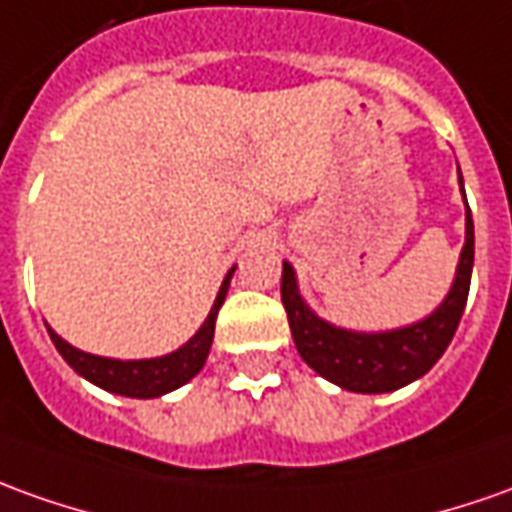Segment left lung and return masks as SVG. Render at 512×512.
Instances as JSON below:
<instances>
[{
  "label": "left lung",
  "mask_w": 512,
  "mask_h": 512,
  "mask_svg": "<svg viewBox=\"0 0 512 512\" xmlns=\"http://www.w3.org/2000/svg\"><path fill=\"white\" fill-rule=\"evenodd\" d=\"M460 186H463V175H460ZM471 267H474V220L471 211H465V245L457 262L454 284L443 303L432 315L412 326L368 334V331L340 329L317 317L298 292L292 264L284 262L281 301L287 309L295 348L309 368L343 390L351 393L398 390L421 379L449 348L468 301Z\"/></svg>",
  "instance_id": "left-lung-1"
}]
</instances>
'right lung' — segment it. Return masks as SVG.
I'll use <instances>...</instances> for the list:
<instances>
[{"label":"right lung","instance_id":"obj_1","mask_svg":"<svg viewBox=\"0 0 512 512\" xmlns=\"http://www.w3.org/2000/svg\"><path fill=\"white\" fill-rule=\"evenodd\" d=\"M236 267L228 270V276L222 281L220 292H217V301L211 306L209 317L203 320V326L197 329V334L183 343L178 351H172L167 357H155V359H108V357H94V354H86L80 348L69 345L63 337H58L55 331L49 329V337L58 348L69 365H72L83 379H88L91 384H97L108 393H116V396H128V398H158L164 393H172L178 390L181 384H186L192 376H197L203 365H206V357H209L211 340H214V323H217V312H220L222 301H225V292H228V284H231V276H234Z\"/></svg>","mask_w":512,"mask_h":512}]
</instances>
